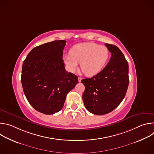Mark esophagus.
Instances as JSON below:
<instances>
[{
	"label": "esophagus",
	"instance_id": "34e87169",
	"mask_svg": "<svg viewBox=\"0 0 154 154\" xmlns=\"http://www.w3.org/2000/svg\"><path fill=\"white\" fill-rule=\"evenodd\" d=\"M78 80H79V82H81V80H82V78L79 77L78 78Z\"/></svg>",
	"mask_w": 154,
	"mask_h": 154
}]
</instances>
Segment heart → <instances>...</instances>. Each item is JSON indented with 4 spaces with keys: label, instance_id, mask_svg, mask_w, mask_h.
Masks as SVG:
<instances>
[{
    "label": "heart",
    "instance_id": "1",
    "mask_svg": "<svg viewBox=\"0 0 154 154\" xmlns=\"http://www.w3.org/2000/svg\"><path fill=\"white\" fill-rule=\"evenodd\" d=\"M109 56L108 48L94 42H83L74 46L70 54L63 57L69 71L74 72L79 63L82 72L87 76L99 73L106 64Z\"/></svg>",
    "mask_w": 154,
    "mask_h": 154
}]
</instances>
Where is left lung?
Here are the masks:
<instances>
[{
    "label": "left lung",
    "mask_w": 154,
    "mask_h": 154,
    "mask_svg": "<svg viewBox=\"0 0 154 154\" xmlns=\"http://www.w3.org/2000/svg\"><path fill=\"white\" fill-rule=\"evenodd\" d=\"M112 57L108 63L92 78L82 79L85 106L90 113L103 115L112 112L124 99L129 83L128 64L116 46L105 44Z\"/></svg>",
    "instance_id": "obj_1"
}]
</instances>
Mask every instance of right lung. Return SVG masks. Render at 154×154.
<instances>
[{"mask_svg": "<svg viewBox=\"0 0 154 154\" xmlns=\"http://www.w3.org/2000/svg\"><path fill=\"white\" fill-rule=\"evenodd\" d=\"M66 41H54L35 47L23 62L21 82L25 96L38 112L53 115L62 109L67 94L78 77L65 70L63 60Z\"/></svg>", "mask_w": 154, "mask_h": 154, "instance_id": "1", "label": "right lung"}]
</instances>
